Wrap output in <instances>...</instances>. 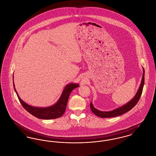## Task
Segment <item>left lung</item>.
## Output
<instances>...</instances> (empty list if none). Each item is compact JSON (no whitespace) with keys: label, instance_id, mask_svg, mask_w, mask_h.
<instances>
[{"label":"left lung","instance_id":"8db88e82","mask_svg":"<svg viewBox=\"0 0 156 156\" xmlns=\"http://www.w3.org/2000/svg\"><path fill=\"white\" fill-rule=\"evenodd\" d=\"M143 77H142L141 84L140 85V87H139L133 99H131L126 104H124L119 108H117L115 109H113L112 111H100V110L95 108L93 105L92 102H90V109L94 114L97 115L98 116H99L100 118H111V117H115V116H118L124 114L125 113L127 112L128 111H130L131 109H132V108H133L138 103V102L141 96L142 92H143L144 84V74H145L144 69L143 67Z\"/></svg>","mask_w":156,"mask_h":156}]
</instances>
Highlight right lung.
I'll list each match as a JSON object with an SVG mask.
<instances>
[{"instance_id": "right-lung-1", "label": "right lung", "mask_w": 156, "mask_h": 156, "mask_svg": "<svg viewBox=\"0 0 156 156\" xmlns=\"http://www.w3.org/2000/svg\"><path fill=\"white\" fill-rule=\"evenodd\" d=\"M13 84L15 91L25 109L33 116L41 119H52L61 117L66 111L67 101L71 92L73 89L79 86L78 83H69L64 87L62 94L55 104L48 107H36L27 104L21 99L15 89L13 82Z\"/></svg>"}]
</instances>
